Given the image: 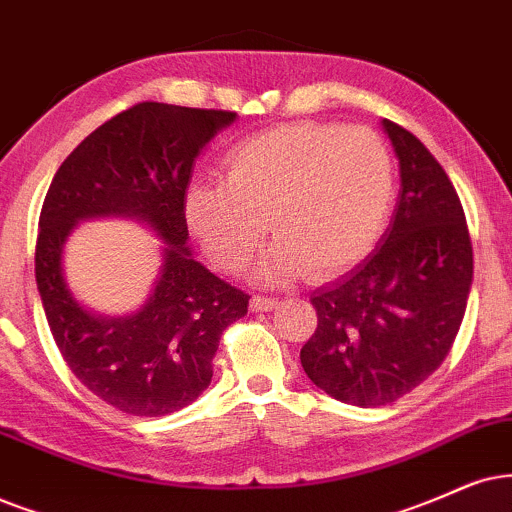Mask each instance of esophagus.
Instances as JSON below:
<instances>
[{
    "instance_id": "obj_1",
    "label": "esophagus",
    "mask_w": 512,
    "mask_h": 512,
    "mask_svg": "<svg viewBox=\"0 0 512 512\" xmlns=\"http://www.w3.org/2000/svg\"><path fill=\"white\" fill-rule=\"evenodd\" d=\"M278 304V297H267V295H255L250 300V309L252 312H269Z\"/></svg>"
}]
</instances>
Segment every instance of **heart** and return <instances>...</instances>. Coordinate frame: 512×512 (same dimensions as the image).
<instances>
[{
  "label": "heart",
  "instance_id": "b5f03b06",
  "mask_svg": "<svg viewBox=\"0 0 512 512\" xmlns=\"http://www.w3.org/2000/svg\"><path fill=\"white\" fill-rule=\"evenodd\" d=\"M394 160L373 129L300 122L243 139L224 160V181L196 179L186 226L226 274L248 267L267 238V278H333L383 236L394 203ZM270 224L267 225L266 222Z\"/></svg>",
  "mask_w": 512,
  "mask_h": 512
}]
</instances>
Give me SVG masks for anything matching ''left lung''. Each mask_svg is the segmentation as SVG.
Returning a JSON list of instances; mask_svg holds the SVG:
<instances>
[{
  "instance_id": "8db88e82",
  "label": "left lung",
  "mask_w": 512,
  "mask_h": 512,
  "mask_svg": "<svg viewBox=\"0 0 512 512\" xmlns=\"http://www.w3.org/2000/svg\"><path fill=\"white\" fill-rule=\"evenodd\" d=\"M399 158L397 208L380 245L352 274L312 297L316 331L300 361L316 387L373 409L442 366L472 283V243L458 193L435 155L383 120Z\"/></svg>"
}]
</instances>
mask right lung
<instances>
[{
	"mask_svg": "<svg viewBox=\"0 0 512 512\" xmlns=\"http://www.w3.org/2000/svg\"><path fill=\"white\" fill-rule=\"evenodd\" d=\"M231 111L144 101L96 127L63 160L40 215L35 278L58 352L75 378L129 416H167L210 385L224 328L250 295L205 269L186 248L184 196L196 158ZM125 214L168 243L152 297L137 315L108 320L80 308L62 278L65 238L80 218Z\"/></svg>",
	"mask_w": 512,
	"mask_h": 512,
	"instance_id": "obj_1",
	"label": "right lung"
}]
</instances>
